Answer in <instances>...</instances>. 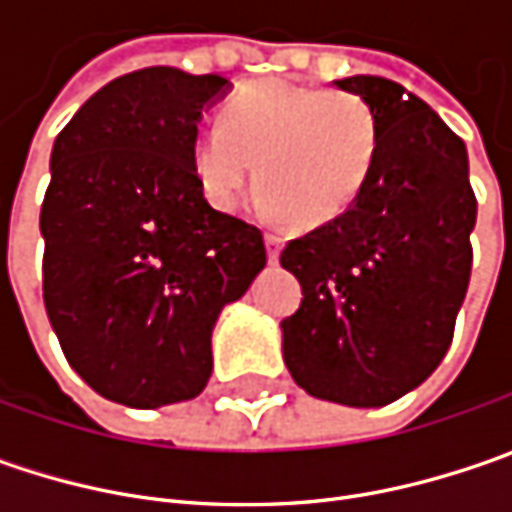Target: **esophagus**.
Masks as SVG:
<instances>
[{
    "label": "esophagus",
    "instance_id": "34e87169",
    "mask_svg": "<svg viewBox=\"0 0 512 512\" xmlns=\"http://www.w3.org/2000/svg\"><path fill=\"white\" fill-rule=\"evenodd\" d=\"M265 247H267V259H270V265H276V262H279V253H282V247H285V242H282L276 233H267Z\"/></svg>",
    "mask_w": 512,
    "mask_h": 512
}]
</instances>
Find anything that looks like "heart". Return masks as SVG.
<instances>
[{
  "mask_svg": "<svg viewBox=\"0 0 512 512\" xmlns=\"http://www.w3.org/2000/svg\"><path fill=\"white\" fill-rule=\"evenodd\" d=\"M379 145V116L362 96L267 79L227 102L222 128L196 130L190 159L213 207L239 205L256 165L265 219L322 227L359 199Z\"/></svg>",
  "mask_w": 512,
  "mask_h": 512,
  "instance_id": "b5f03b06",
  "label": "heart"
}]
</instances>
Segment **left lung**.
Listing matches in <instances>:
<instances>
[{"label": "left lung", "mask_w": 512, "mask_h": 512, "mask_svg": "<svg viewBox=\"0 0 512 512\" xmlns=\"http://www.w3.org/2000/svg\"><path fill=\"white\" fill-rule=\"evenodd\" d=\"M379 116L382 145L353 207L282 250L302 305L282 322L293 382L316 399L384 407L439 367L470 282L476 196L442 116L382 76L333 82Z\"/></svg>", "instance_id": "obj_1"}]
</instances>
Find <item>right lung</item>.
<instances>
[{
	"instance_id": "add662e5",
	"label": "right lung",
	"mask_w": 512,
	"mask_h": 512,
	"mask_svg": "<svg viewBox=\"0 0 512 512\" xmlns=\"http://www.w3.org/2000/svg\"><path fill=\"white\" fill-rule=\"evenodd\" d=\"M225 76L145 68L96 90L56 136L39 230L50 327L99 396L196 399L213 327L267 265L262 230L207 205L190 145Z\"/></svg>"
}]
</instances>
